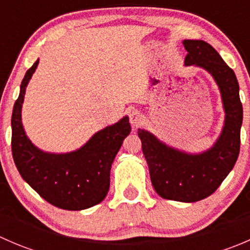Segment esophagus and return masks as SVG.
<instances>
[{"instance_id": "obj_1", "label": "esophagus", "mask_w": 250, "mask_h": 250, "mask_svg": "<svg viewBox=\"0 0 250 250\" xmlns=\"http://www.w3.org/2000/svg\"><path fill=\"white\" fill-rule=\"evenodd\" d=\"M129 121L130 123H132L133 127H139L144 121L143 113L138 110H133L132 112L129 113Z\"/></svg>"}]
</instances>
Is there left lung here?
Wrapping results in <instances>:
<instances>
[{
	"instance_id": "8db88e82",
	"label": "left lung",
	"mask_w": 250,
	"mask_h": 250,
	"mask_svg": "<svg viewBox=\"0 0 250 250\" xmlns=\"http://www.w3.org/2000/svg\"><path fill=\"white\" fill-rule=\"evenodd\" d=\"M185 66H197L214 78L220 90L225 121L214 145L200 153L168 146L145 129L138 130L156 192L165 200L197 202L210 196L232 170L239 155L243 107L233 70L202 40H184Z\"/></svg>"
}]
</instances>
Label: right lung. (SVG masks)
<instances>
[{
	"instance_id": "right-lung-1",
	"label": "right lung",
	"mask_w": 250,
	"mask_h": 250,
	"mask_svg": "<svg viewBox=\"0 0 250 250\" xmlns=\"http://www.w3.org/2000/svg\"><path fill=\"white\" fill-rule=\"evenodd\" d=\"M39 59L25 74L12 113V153L21 178L58 208L82 210L100 203L110 188L111 165L130 133L127 116L95 133L77 150L46 152L31 143L21 123V107Z\"/></svg>"
}]
</instances>
